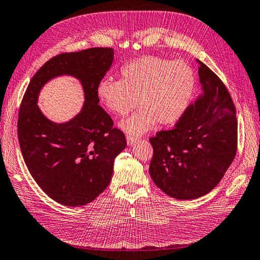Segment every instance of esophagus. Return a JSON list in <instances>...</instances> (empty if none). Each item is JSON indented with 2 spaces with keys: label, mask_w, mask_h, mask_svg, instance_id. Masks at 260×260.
Segmentation results:
<instances>
[{
  "label": "esophagus",
  "mask_w": 260,
  "mask_h": 260,
  "mask_svg": "<svg viewBox=\"0 0 260 260\" xmlns=\"http://www.w3.org/2000/svg\"><path fill=\"white\" fill-rule=\"evenodd\" d=\"M136 140H137V137H135L133 135H131V134H127L126 135V141H127V144H128V145L134 144L135 142H136Z\"/></svg>",
  "instance_id": "1"
}]
</instances>
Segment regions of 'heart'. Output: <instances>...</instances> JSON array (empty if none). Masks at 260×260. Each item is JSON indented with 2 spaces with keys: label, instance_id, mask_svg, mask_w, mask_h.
Masks as SVG:
<instances>
[{
  "label": "heart",
  "instance_id": "obj_1",
  "mask_svg": "<svg viewBox=\"0 0 260 260\" xmlns=\"http://www.w3.org/2000/svg\"><path fill=\"white\" fill-rule=\"evenodd\" d=\"M195 85L194 71L182 60L143 56L120 70V80L104 79L96 96L109 113L126 116L137 106L142 109L121 123L129 134L140 135L154 124L179 120L189 104Z\"/></svg>",
  "mask_w": 260,
  "mask_h": 260
}]
</instances>
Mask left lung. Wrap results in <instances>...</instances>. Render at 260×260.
I'll return each instance as SVG.
<instances>
[{"instance_id":"left-lung-1","label":"left lung","mask_w":260,"mask_h":260,"mask_svg":"<svg viewBox=\"0 0 260 260\" xmlns=\"http://www.w3.org/2000/svg\"><path fill=\"white\" fill-rule=\"evenodd\" d=\"M202 93L169 131L150 137L154 184L177 200H195L217 186L237 153L236 107L221 79L200 59Z\"/></svg>"}]
</instances>
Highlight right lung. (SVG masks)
Instances as JSON below:
<instances>
[{
    "label": "right lung",
    "instance_id": "add662e5",
    "mask_svg": "<svg viewBox=\"0 0 260 260\" xmlns=\"http://www.w3.org/2000/svg\"><path fill=\"white\" fill-rule=\"evenodd\" d=\"M113 60L109 47L56 55L30 80L20 105L18 137L25 166L44 192L65 206L94 201L108 187L115 157L126 146L124 133L96 96V85ZM63 74L81 81L86 101L72 121L55 124L41 114L37 98L47 80Z\"/></svg>",
    "mask_w": 260,
    "mask_h": 260
}]
</instances>
